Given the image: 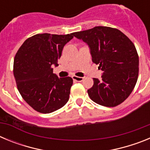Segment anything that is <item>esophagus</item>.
I'll use <instances>...</instances> for the list:
<instances>
[{
  "mask_svg": "<svg viewBox=\"0 0 150 150\" xmlns=\"http://www.w3.org/2000/svg\"><path fill=\"white\" fill-rule=\"evenodd\" d=\"M72 79H74V81H76V82H82L84 79L83 77H80V76H72Z\"/></svg>",
  "mask_w": 150,
  "mask_h": 150,
  "instance_id": "esophagus-1",
  "label": "esophagus"
}]
</instances>
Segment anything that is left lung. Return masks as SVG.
Returning a JSON list of instances; mask_svg holds the SVG:
<instances>
[{"mask_svg":"<svg viewBox=\"0 0 150 150\" xmlns=\"http://www.w3.org/2000/svg\"><path fill=\"white\" fill-rule=\"evenodd\" d=\"M73 35L89 47L91 60L102 73L101 79L93 78L88 89L90 98L105 107H116L132 93L137 83L139 58L134 45L116 28L96 26Z\"/></svg>","mask_w":150,"mask_h":150,"instance_id":"8db88e82","label":"left lung"}]
</instances>
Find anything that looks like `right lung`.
Listing matches in <instances>:
<instances>
[{"label": "right lung", "mask_w": 150, "mask_h": 150, "mask_svg": "<svg viewBox=\"0 0 150 150\" xmlns=\"http://www.w3.org/2000/svg\"><path fill=\"white\" fill-rule=\"evenodd\" d=\"M73 34H36L24 42L16 55L13 74L17 88L38 112H52L68 101L72 78H59L52 67L59 66L64 46L74 38Z\"/></svg>", "instance_id": "right-lung-1"}]
</instances>
